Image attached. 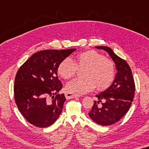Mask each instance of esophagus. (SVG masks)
Instances as JSON below:
<instances>
[{"label": "esophagus", "mask_w": 149, "mask_h": 149, "mask_svg": "<svg viewBox=\"0 0 149 149\" xmlns=\"http://www.w3.org/2000/svg\"><path fill=\"white\" fill-rule=\"evenodd\" d=\"M65 96L67 99H71V98H77V97H79L81 96L78 95V94H73L72 93H66L65 94Z\"/></svg>", "instance_id": "34e87169"}]
</instances>
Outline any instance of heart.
Here are the masks:
<instances>
[{
    "label": "heart",
    "instance_id": "heart-1",
    "mask_svg": "<svg viewBox=\"0 0 149 149\" xmlns=\"http://www.w3.org/2000/svg\"><path fill=\"white\" fill-rule=\"evenodd\" d=\"M75 62L66 58L58 67V73L64 79L74 77L79 68H85V77L75 78L66 85V90L72 93L83 94L97 88L108 87L115 77V66L109 59L94 50H88L77 54Z\"/></svg>",
    "mask_w": 149,
    "mask_h": 149
}]
</instances>
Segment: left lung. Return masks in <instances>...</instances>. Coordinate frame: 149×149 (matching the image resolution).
Returning <instances> with one entry per match:
<instances>
[{"label": "left lung", "mask_w": 149, "mask_h": 149, "mask_svg": "<svg viewBox=\"0 0 149 149\" xmlns=\"http://www.w3.org/2000/svg\"><path fill=\"white\" fill-rule=\"evenodd\" d=\"M108 53L115 64L117 74L109 88L96 95L98 100L94 104L88 116L102 126H109L119 121L128 112L135 94V83L128 64L113 52L110 47H95ZM103 103H102V102ZM102 102V107L98 106Z\"/></svg>", "instance_id": "left-lung-1"}]
</instances>
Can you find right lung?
<instances>
[{"label": "right lung", "mask_w": 149, "mask_h": 149, "mask_svg": "<svg viewBox=\"0 0 149 149\" xmlns=\"http://www.w3.org/2000/svg\"><path fill=\"white\" fill-rule=\"evenodd\" d=\"M75 50L38 51L18 70L13 87L15 101L21 114L34 126H50L61 115L66 98L58 94L63 85L57 76L58 67Z\"/></svg>", "instance_id": "obj_1"}]
</instances>
